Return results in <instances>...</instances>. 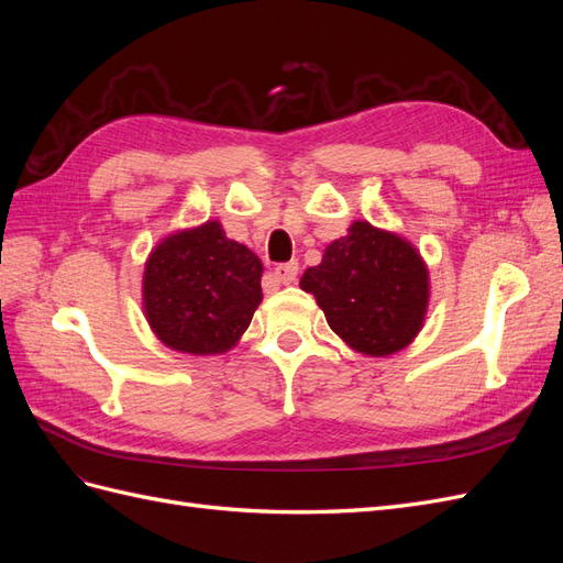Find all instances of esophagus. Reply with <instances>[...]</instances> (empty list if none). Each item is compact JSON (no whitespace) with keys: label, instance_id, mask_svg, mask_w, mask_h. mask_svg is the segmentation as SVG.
<instances>
[{"label":"esophagus","instance_id":"34e87169","mask_svg":"<svg viewBox=\"0 0 563 563\" xmlns=\"http://www.w3.org/2000/svg\"><path fill=\"white\" fill-rule=\"evenodd\" d=\"M275 277L277 282L282 284H294L296 277H298V263L296 261H288V263H282L275 267Z\"/></svg>","mask_w":563,"mask_h":563}]
</instances>
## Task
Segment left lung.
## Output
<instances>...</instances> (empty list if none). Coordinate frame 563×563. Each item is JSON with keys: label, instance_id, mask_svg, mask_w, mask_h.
<instances>
[{"label": "left lung", "instance_id": "obj_1", "mask_svg": "<svg viewBox=\"0 0 563 563\" xmlns=\"http://www.w3.org/2000/svg\"><path fill=\"white\" fill-rule=\"evenodd\" d=\"M300 288L317 298L333 333L368 356L404 350L428 312L430 279L420 253L395 232L356 220L308 267Z\"/></svg>", "mask_w": 563, "mask_h": 563}]
</instances>
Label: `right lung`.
Listing matches in <instances>:
<instances>
[{"instance_id":"obj_1","label":"right lung","mask_w":563,"mask_h":563,"mask_svg":"<svg viewBox=\"0 0 563 563\" xmlns=\"http://www.w3.org/2000/svg\"><path fill=\"white\" fill-rule=\"evenodd\" d=\"M263 263L218 220L166 236L145 263L143 308L166 347L223 354L263 300Z\"/></svg>"}]
</instances>
